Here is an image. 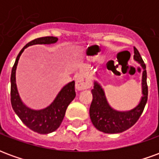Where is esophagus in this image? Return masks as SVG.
<instances>
[{
	"label": "esophagus",
	"mask_w": 159,
	"mask_h": 159,
	"mask_svg": "<svg viewBox=\"0 0 159 159\" xmlns=\"http://www.w3.org/2000/svg\"><path fill=\"white\" fill-rule=\"evenodd\" d=\"M92 85V82L89 77L86 76H80L76 78V89L77 91H81V90L87 89L90 88Z\"/></svg>",
	"instance_id": "obj_1"
}]
</instances>
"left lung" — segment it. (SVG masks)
<instances>
[{
	"label": "left lung",
	"mask_w": 159,
	"mask_h": 159,
	"mask_svg": "<svg viewBox=\"0 0 159 159\" xmlns=\"http://www.w3.org/2000/svg\"><path fill=\"white\" fill-rule=\"evenodd\" d=\"M134 59L143 70L141 78V93L139 104L133 109L128 111H117L111 107L107 101L105 90L97 81L93 82V89L91 90L93 100L89 108L91 122L97 129L106 134L122 133L129 129L136 123L143 112L147 101L148 89L147 83L146 65L140 57L139 51L134 48Z\"/></svg>",
	"instance_id": "obj_1"
}]
</instances>
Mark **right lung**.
Returning a JSON list of instances; mask_svg holds the SVG:
<instances>
[{"label":"right lung","mask_w":159,"mask_h":159,"mask_svg":"<svg viewBox=\"0 0 159 159\" xmlns=\"http://www.w3.org/2000/svg\"><path fill=\"white\" fill-rule=\"evenodd\" d=\"M57 42V37L46 36L33 40L27 43L17 56L11 73V104L12 109L29 129L42 134L52 133L60 126L67 107L76 97L75 82L72 81L63 87L49 106L42 109L35 110L27 107L20 98L16 83V70L20 56L28 47L36 44L50 45Z\"/></svg>","instance_id":"add662e5"}]
</instances>
